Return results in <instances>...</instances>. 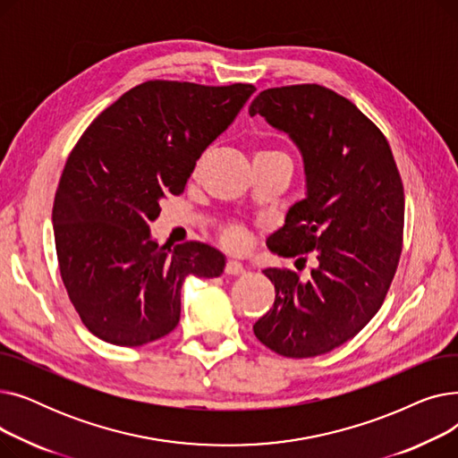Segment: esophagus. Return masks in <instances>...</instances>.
I'll use <instances>...</instances> for the list:
<instances>
[{"label": "esophagus", "mask_w": 458, "mask_h": 458, "mask_svg": "<svg viewBox=\"0 0 458 458\" xmlns=\"http://www.w3.org/2000/svg\"><path fill=\"white\" fill-rule=\"evenodd\" d=\"M225 271H226V275L237 276V275H243V273H245V267H243V263H242V261H237V259H228V261H226V267H225Z\"/></svg>", "instance_id": "esophagus-1"}]
</instances>
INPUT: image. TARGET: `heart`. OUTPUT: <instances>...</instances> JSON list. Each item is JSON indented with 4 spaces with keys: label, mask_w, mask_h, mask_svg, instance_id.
<instances>
[{
    "label": "heart",
    "mask_w": 458,
    "mask_h": 458,
    "mask_svg": "<svg viewBox=\"0 0 458 458\" xmlns=\"http://www.w3.org/2000/svg\"><path fill=\"white\" fill-rule=\"evenodd\" d=\"M261 156H280V157H285V154L278 152V150H263L259 152ZM258 154V156H259ZM223 243L230 249V250H242L247 247L249 243V233L243 226L239 225H230L223 230Z\"/></svg>",
    "instance_id": "b5f03b06"
}]
</instances>
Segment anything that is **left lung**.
<instances>
[{"label": "left lung", "instance_id": "1", "mask_svg": "<svg viewBox=\"0 0 458 458\" xmlns=\"http://www.w3.org/2000/svg\"><path fill=\"white\" fill-rule=\"evenodd\" d=\"M249 113L290 135L304 159L306 199L267 247L301 261L316 252L318 263L306 282L290 269L263 271L276 295L254 334L282 356H319L354 338L386 299L403 250L401 174L384 133L323 85L261 90Z\"/></svg>", "mask_w": 458, "mask_h": 458}]
</instances>
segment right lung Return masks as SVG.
Here are the masks:
<instances>
[{
  "mask_svg": "<svg viewBox=\"0 0 458 458\" xmlns=\"http://www.w3.org/2000/svg\"><path fill=\"white\" fill-rule=\"evenodd\" d=\"M254 90L144 81L96 116L70 152L52 215L59 271L100 340L139 347L163 338L180 321L185 276H221L219 250L199 242L159 247L150 223Z\"/></svg>",
  "mask_w": 458,
  "mask_h": 458,
  "instance_id": "add662e5",
  "label": "right lung"
}]
</instances>
